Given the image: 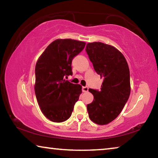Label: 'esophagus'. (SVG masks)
Masks as SVG:
<instances>
[{
	"instance_id": "esophagus-1",
	"label": "esophagus",
	"mask_w": 158,
	"mask_h": 158,
	"mask_svg": "<svg viewBox=\"0 0 158 158\" xmlns=\"http://www.w3.org/2000/svg\"><path fill=\"white\" fill-rule=\"evenodd\" d=\"M89 90V88L87 86H83L82 87V91L83 92H87Z\"/></svg>"
}]
</instances>
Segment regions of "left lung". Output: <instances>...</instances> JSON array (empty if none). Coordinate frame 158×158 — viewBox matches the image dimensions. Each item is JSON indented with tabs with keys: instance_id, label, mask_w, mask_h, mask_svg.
Returning <instances> with one entry per match:
<instances>
[{
	"instance_id": "8db88e82",
	"label": "left lung",
	"mask_w": 158,
	"mask_h": 158,
	"mask_svg": "<svg viewBox=\"0 0 158 158\" xmlns=\"http://www.w3.org/2000/svg\"><path fill=\"white\" fill-rule=\"evenodd\" d=\"M85 52L98 74L103 79L100 90L90 89L94 100L87 105L90 119L106 125L117 118L130 94V69L124 56L102 42L87 44Z\"/></svg>"
}]
</instances>
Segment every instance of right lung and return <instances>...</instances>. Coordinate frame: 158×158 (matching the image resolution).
Segmentation results:
<instances>
[{"label":"right lung","instance_id":"1","mask_svg":"<svg viewBox=\"0 0 158 158\" xmlns=\"http://www.w3.org/2000/svg\"><path fill=\"white\" fill-rule=\"evenodd\" d=\"M84 42L58 39L52 42L35 65V93L42 113L51 121L61 123L71 116L81 86L65 77L73 74V58L84 49Z\"/></svg>","mask_w":158,"mask_h":158}]
</instances>
